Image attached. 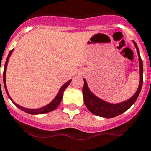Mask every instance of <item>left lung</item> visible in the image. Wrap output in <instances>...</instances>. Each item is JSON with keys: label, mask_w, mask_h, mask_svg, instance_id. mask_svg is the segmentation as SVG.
I'll return each mask as SVG.
<instances>
[{"label": "left lung", "mask_w": 151, "mask_h": 151, "mask_svg": "<svg viewBox=\"0 0 151 151\" xmlns=\"http://www.w3.org/2000/svg\"><path fill=\"white\" fill-rule=\"evenodd\" d=\"M134 44L135 48L137 49V52H138V61H139V70H140V81H139L138 90L127 101L117 104L109 103V102L104 101L101 98H98L97 96L94 95L90 90L86 81L84 79V86H83V89H82V93H83L85 105L87 107V109L93 114L99 116V117H102V118H114L116 116L120 115L121 114L127 111L137 100L142 90V82H143V78H142L143 65H142V60L140 57L138 48L134 41Z\"/></svg>", "instance_id": "8db88e82"}]
</instances>
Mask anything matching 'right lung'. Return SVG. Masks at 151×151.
I'll return each mask as SVG.
<instances>
[{"label": "right lung", "mask_w": 151, "mask_h": 151, "mask_svg": "<svg viewBox=\"0 0 151 151\" xmlns=\"http://www.w3.org/2000/svg\"><path fill=\"white\" fill-rule=\"evenodd\" d=\"M13 50H12L9 53V55L7 57V60L5 61V64H4V73H3V81H4V89H5V91L7 93L8 96H9V98L11 99V101H13V104L16 106L17 107H18L20 110H23L24 112H26L28 114H45V113H49L51 112V111H53L57 108V107L58 106L59 104L61 102V99H62V96H63V92L65 91V90L66 89L67 86L70 85V81H68L66 83H65L61 87V89L59 90V92L58 93V94L55 97V98L53 99V101H51L50 103H49L46 106H45L41 107V108H39V109H28V108H24L23 106H19L17 103H15L14 101L12 100V98H10L9 94V93H8L7 90V87H6V81H5V75H6V69H7V65H8V61H9V57L11 55V53L13 52ZM0 86H1V80H0Z\"/></svg>", "instance_id": "add662e5"}]
</instances>
